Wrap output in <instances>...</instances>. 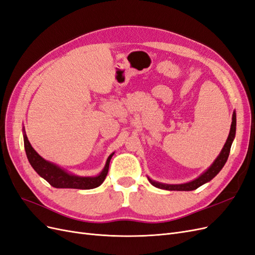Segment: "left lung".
Here are the masks:
<instances>
[{"mask_svg": "<svg viewBox=\"0 0 255 255\" xmlns=\"http://www.w3.org/2000/svg\"><path fill=\"white\" fill-rule=\"evenodd\" d=\"M235 134H236V113L234 111V113L232 115V125H231L230 134L228 136V139H227L225 145H223V148H222L221 152L219 153L217 158L213 161V164L208 167L202 174H200L197 179L192 180L188 183H184V184H164V183L153 181L148 176L149 182L153 185V186H155L160 189H166V190L190 191V190L197 189L198 187L201 186V185L213 180L214 177L220 172V170L223 168V166H225V164L228 160L230 150H231V145H232V143H233Z\"/></svg>", "mask_w": 255, "mask_h": 255, "instance_id": "1", "label": "left lung"}]
</instances>
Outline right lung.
<instances>
[{
	"label": "right lung",
	"instance_id": "1",
	"mask_svg": "<svg viewBox=\"0 0 255 255\" xmlns=\"http://www.w3.org/2000/svg\"><path fill=\"white\" fill-rule=\"evenodd\" d=\"M23 140H24V149L27 159L34 170L41 177L47 181L50 185L55 188H74V189H92L99 187L101 185L109 172L110 161L115 154L113 152L107 158L103 170L95 176H80L69 172L66 169L59 167L58 165L45 160L38 154L28 141L25 133V128L23 127Z\"/></svg>",
	"mask_w": 255,
	"mask_h": 255
}]
</instances>
